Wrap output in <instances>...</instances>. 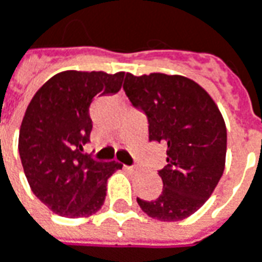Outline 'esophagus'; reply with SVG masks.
I'll return each mask as SVG.
<instances>
[{"label": "esophagus", "mask_w": 262, "mask_h": 262, "mask_svg": "<svg viewBox=\"0 0 262 262\" xmlns=\"http://www.w3.org/2000/svg\"><path fill=\"white\" fill-rule=\"evenodd\" d=\"M126 168H127V170H130V171H136V170H138L136 167H126Z\"/></svg>", "instance_id": "esophagus-1"}]
</instances>
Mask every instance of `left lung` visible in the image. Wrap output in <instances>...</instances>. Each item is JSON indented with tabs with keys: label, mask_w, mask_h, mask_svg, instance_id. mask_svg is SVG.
I'll return each instance as SVG.
<instances>
[{
	"label": "left lung",
	"mask_w": 262,
	"mask_h": 262,
	"mask_svg": "<svg viewBox=\"0 0 262 262\" xmlns=\"http://www.w3.org/2000/svg\"><path fill=\"white\" fill-rule=\"evenodd\" d=\"M123 89L145 111L149 141L167 146L158 174L163 192L154 201L138 199L142 211L160 222L188 219L207 202L226 165L227 130L211 95L180 74H126Z\"/></svg>",
	"instance_id": "8db88e82"
}]
</instances>
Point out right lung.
I'll list each match as a JSON object with an SVG mask.
<instances>
[{
    "label": "right lung",
    "mask_w": 262,
    "mask_h": 262,
    "mask_svg": "<svg viewBox=\"0 0 262 262\" xmlns=\"http://www.w3.org/2000/svg\"><path fill=\"white\" fill-rule=\"evenodd\" d=\"M126 73L66 70L52 76L29 102L18 133V154L32 192L52 212L89 217L105 201L107 180L121 165L83 155L92 99L117 94Z\"/></svg>",
    "instance_id": "1"
}]
</instances>
